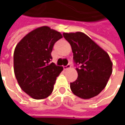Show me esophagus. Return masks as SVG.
Here are the masks:
<instances>
[{"instance_id":"34e87169","label":"esophagus","mask_w":125,"mask_h":125,"mask_svg":"<svg viewBox=\"0 0 125 125\" xmlns=\"http://www.w3.org/2000/svg\"><path fill=\"white\" fill-rule=\"evenodd\" d=\"M71 68V65L70 64H68L66 66H63V69L66 70H68V69H70Z\"/></svg>"}]
</instances>
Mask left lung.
Returning a JSON list of instances; mask_svg holds the SVG:
<instances>
[{"label":"left lung","mask_w":125,"mask_h":125,"mask_svg":"<svg viewBox=\"0 0 125 125\" xmlns=\"http://www.w3.org/2000/svg\"><path fill=\"white\" fill-rule=\"evenodd\" d=\"M73 53L78 78L71 82L73 94L82 99H90L104 88L113 72V62L104 50L82 32L63 33Z\"/></svg>","instance_id":"left-lung-1"}]
</instances>
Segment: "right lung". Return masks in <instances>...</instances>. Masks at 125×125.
Wrapping results in <instances>:
<instances>
[{
	"label": "right lung",
	"instance_id": "add662e5",
	"mask_svg": "<svg viewBox=\"0 0 125 125\" xmlns=\"http://www.w3.org/2000/svg\"><path fill=\"white\" fill-rule=\"evenodd\" d=\"M62 35L47 26L27 34L15 47L13 62L21 88L32 98L44 99L52 94L63 67L51 62L55 43Z\"/></svg>",
	"mask_w": 125,
	"mask_h": 125
}]
</instances>
